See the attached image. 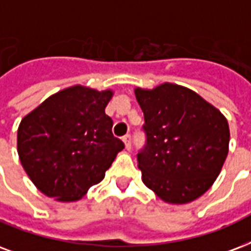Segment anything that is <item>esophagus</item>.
Listing matches in <instances>:
<instances>
[{
	"instance_id": "obj_1",
	"label": "esophagus",
	"mask_w": 251,
	"mask_h": 251,
	"mask_svg": "<svg viewBox=\"0 0 251 251\" xmlns=\"http://www.w3.org/2000/svg\"><path fill=\"white\" fill-rule=\"evenodd\" d=\"M122 141L125 143L126 150H130V147H131V137L130 135H125V137H122Z\"/></svg>"
}]
</instances>
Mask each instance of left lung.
<instances>
[{
	"label": "left lung",
	"mask_w": 251,
	"mask_h": 251,
	"mask_svg": "<svg viewBox=\"0 0 251 251\" xmlns=\"http://www.w3.org/2000/svg\"><path fill=\"white\" fill-rule=\"evenodd\" d=\"M134 93L145 117L146 143L137 155L143 183L170 204L194 201L212 187L226 159V118L177 84Z\"/></svg>",
	"instance_id": "8db88e82"
}]
</instances>
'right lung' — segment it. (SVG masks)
I'll return each mask as SVG.
<instances>
[{
    "label": "right lung",
    "mask_w": 251,
    "mask_h": 251,
    "mask_svg": "<svg viewBox=\"0 0 251 251\" xmlns=\"http://www.w3.org/2000/svg\"><path fill=\"white\" fill-rule=\"evenodd\" d=\"M113 91L74 85L50 96L22 118L17 134L21 163L42 194L76 201L125 147L105 114Z\"/></svg>",
    "instance_id": "1"
}]
</instances>
